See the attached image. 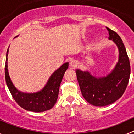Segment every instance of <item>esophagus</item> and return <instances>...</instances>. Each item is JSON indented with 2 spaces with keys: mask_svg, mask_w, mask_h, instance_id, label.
<instances>
[{
  "mask_svg": "<svg viewBox=\"0 0 134 134\" xmlns=\"http://www.w3.org/2000/svg\"><path fill=\"white\" fill-rule=\"evenodd\" d=\"M70 66L72 67V68H76V67L78 66L77 61H76V60H71L70 63Z\"/></svg>",
  "mask_w": 134,
  "mask_h": 134,
  "instance_id": "34e87169",
  "label": "esophagus"
}]
</instances>
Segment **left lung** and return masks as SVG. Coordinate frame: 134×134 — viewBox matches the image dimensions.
<instances>
[{
    "instance_id": "8db88e82",
    "label": "left lung",
    "mask_w": 134,
    "mask_h": 134,
    "mask_svg": "<svg viewBox=\"0 0 134 134\" xmlns=\"http://www.w3.org/2000/svg\"><path fill=\"white\" fill-rule=\"evenodd\" d=\"M109 39L113 40L119 49V60L108 75L97 78L88 71L77 69L76 74L83 97L94 106H106L113 103L123 95L130 76V64L123 41L114 31L107 27Z\"/></svg>"
}]
</instances>
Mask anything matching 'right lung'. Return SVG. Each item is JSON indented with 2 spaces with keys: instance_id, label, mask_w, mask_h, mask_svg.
Returning <instances> with one entry per match:
<instances>
[{
  "instance_id": "add662e5",
  "label": "right lung",
  "mask_w": 134,
  "mask_h": 134,
  "mask_svg": "<svg viewBox=\"0 0 134 134\" xmlns=\"http://www.w3.org/2000/svg\"><path fill=\"white\" fill-rule=\"evenodd\" d=\"M7 49L5 63V80L10 94L20 107L27 111L43 112L50 109L54 106L58 97L59 88L64 74L68 68V62L62 65L49 77L48 82L41 91L34 93H26L16 89L10 79L8 71Z\"/></svg>"
}]
</instances>
